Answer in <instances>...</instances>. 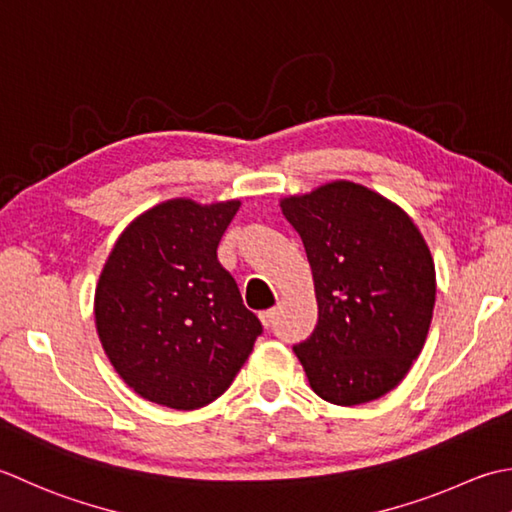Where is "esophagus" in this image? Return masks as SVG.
Segmentation results:
<instances>
[{"instance_id":"obj_1","label":"esophagus","mask_w":512,"mask_h":512,"mask_svg":"<svg viewBox=\"0 0 512 512\" xmlns=\"http://www.w3.org/2000/svg\"><path fill=\"white\" fill-rule=\"evenodd\" d=\"M276 320V309H267V311H260V322H263L265 327H271Z\"/></svg>"}]
</instances>
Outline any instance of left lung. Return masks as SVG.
I'll use <instances>...</instances> for the list:
<instances>
[{
    "label": "left lung",
    "mask_w": 512,
    "mask_h": 512,
    "mask_svg": "<svg viewBox=\"0 0 512 512\" xmlns=\"http://www.w3.org/2000/svg\"><path fill=\"white\" fill-rule=\"evenodd\" d=\"M280 207L314 271L318 322L294 344L311 389L340 406L382 398L420 356L433 318L435 267L420 229L349 181Z\"/></svg>",
    "instance_id": "left-lung-1"
}]
</instances>
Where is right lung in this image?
Returning <instances> with one entry per match:
<instances>
[{
  "label": "right lung",
  "mask_w": 512,
  "mask_h": 512,
  "mask_svg": "<svg viewBox=\"0 0 512 512\" xmlns=\"http://www.w3.org/2000/svg\"><path fill=\"white\" fill-rule=\"evenodd\" d=\"M238 207L187 198L156 205L125 229L101 271V344L145 400L179 411L214 402L263 333L216 256Z\"/></svg>",
  "instance_id": "1"
}]
</instances>
